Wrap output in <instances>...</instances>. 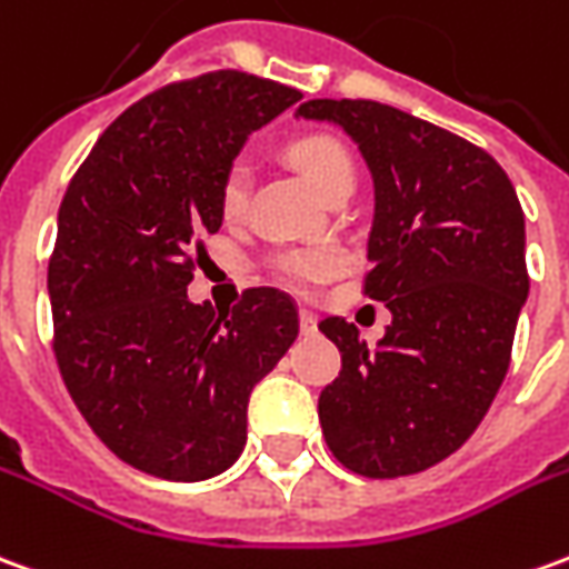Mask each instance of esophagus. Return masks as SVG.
<instances>
[{"mask_svg":"<svg viewBox=\"0 0 569 569\" xmlns=\"http://www.w3.org/2000/svg\"><path fill=\"white\" fill-rule=\"evenodd\" d=\"M298 326H301V336H313L317 332V317L308 311L298 313Z\"/></svg>","mask_w":569,"mask_h":569,"instance_id":"esophagus-1","label":"esophagus"}]
</instances>
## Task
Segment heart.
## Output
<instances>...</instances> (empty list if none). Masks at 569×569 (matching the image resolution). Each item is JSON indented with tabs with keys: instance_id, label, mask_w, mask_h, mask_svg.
<instances>
[{
	"instance_id": "heart-1",
	"label": "heart",
	"mask_w": 569,
	"mask_h": 569,
	"mask_svg": "<svg viewBox=\"0 0 569 569\" xmlns=\"http://www.w3.org/2000/svg\"><path fill=\"white\" fill-rule=\"evenodd\" d=\"M289 162L298 172L308 178L320 197H326L332 188H339L341 181H353V166L348 150L329 138V134H305L289 144ZM249 200V169L246 166H230L221 184V212L224 218H240L246 212ZM273 271L286 286H292L298 292H308L317 283H323L326 277L339 271V256L329 249H301V252H283L273 261Z\"/></svg>"
}]
</instances>
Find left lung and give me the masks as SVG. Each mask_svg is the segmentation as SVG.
<instances>
[{"mask_svg": "<svg viewBox=\"0 0 569 569\" xmlns=\"http://www.w3.org/2000/svg\"><path fill=\"white\" fill-rule=\"evenodd\" d=\"M296 117L339 126L367 160V296L391 311L376 348L345 317L320 323L341 351L326 443L363 478L416 475L475 435L506 379L530 292L518 193L487 150L397 107L320 98Z\"/></svg>", "mask_w": 569, "mask_h": 569, "instance_id": "obj_1", "label": "left lung"}]
</instances>
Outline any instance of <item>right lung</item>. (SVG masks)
I'll use <instances>...</instances> for the list:
<instances>
[{
	"mask_svg": "<svg viewBox=\"0 0 569 569\" xmlns=\"http://www.w3.org/2000/svg\"><path fill=\"white\" fill-rule=\"evenodd\" d=\"M298 98L240 70L166 86L98 138L63 193L49 261L54 357L91 431L144 475L190 483L228 471L252 388L296 341L280 289L216 311L193 305L188 283L246 138Z\"/></svg>",
	"mask_w": 569,
	"mask_h": 569,
	"instance_id": "add662e5",
	"label": "right lung"
}]
</instances>
